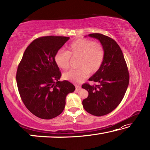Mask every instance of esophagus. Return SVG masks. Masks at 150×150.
<instances>
[{"instance_id":"34e87169","label":"esophagus","mask_w":150,"mask_h":150,"mask_svg":"<svg viewBox=\"0 0 150 150\" xmlns=\"http://www.w3.org/2000/svg\"><path fill=\"white\" fill-rule=\"evenodd\" d=\"M81 89V87L79 85H76V91H79V90Z\"/></svg>"}]
</instances>
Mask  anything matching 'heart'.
Listing matches in <instances>:
<instances>
[{
	"instance_id": "1",
	"label": "heart",
	"mask_w": 150,
	"mask_h": 150,
	"mask_svg": "<svg viewBox=\"0 0 150 150\" xmlns=\"http://www.w3.org/2000/svg\"><path fill=\"white\" fill-rule=\"evenodd\" d=\"M105 57V50L101 44L87 39H80L71 42L67 50H60L54 55L58 67L67 69L71 58H79L76 69H71L63 74L64 79L79 84L85 80L89 73L93 74L102 67Z\"/></svg>"
}]
</instances>
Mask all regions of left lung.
Instances as JSON below:
<instances>
[{
    "label": "left lung",
    "mask_w": 150,
    "mask_h": 150,
    "mask_svg": "<svg viewBox=\"0 0 150 150\" xmlns=\"http://www.w3.org/2000/svg\"><path fill=\"white\" fill-rule=\"evenodd\" d=\"M89 36L100 41L105 50V57L100 69L89 79L97 85H82L89 93L83 106L89 113L100 117L117 107L126 93L130 76L124 54L115 41L100 33Z\"/></svg>",
    "instance_id": "1"
}]
</instances>
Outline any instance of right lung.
<instances>
[{"mask_svg":"<svg viewBox=\"0 0 150 150\" xmlns=\"http://www.w3.org/2000/svg\"><path fill=\"white\" fill-rule=\"evenodd\" d=\"M69 39L44 36L37 38L24 51L18 65L16 81L23 103L39 118L50 120L59 115L65 106V98L74 91L69 81H59L61 71L54 55Z\"/></svg>","mask_w":150,"mask_h":150,"instance_id":"obj_1","label":"right lung"}]
</instances>
